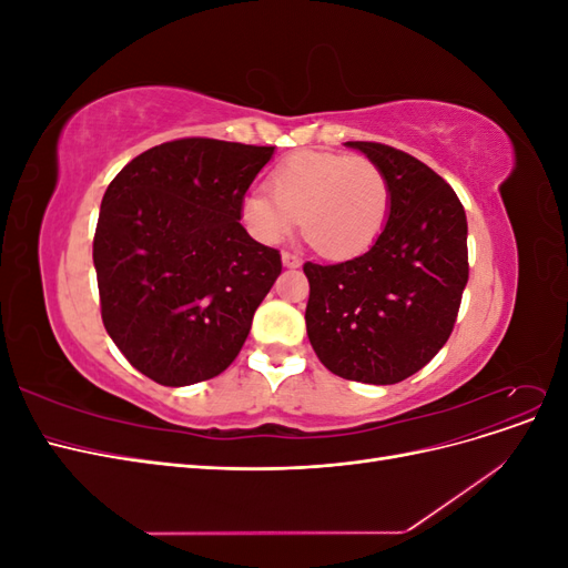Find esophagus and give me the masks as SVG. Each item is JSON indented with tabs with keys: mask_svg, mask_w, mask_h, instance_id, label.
Segmentation results:
<instances>
[{
	"mask_svg": "<svg viewBox=\"0 0 568 568\" xmlns=\"http://www.w3.org/2000/svg\"><path fill=\"white\" fill-rule=\"evenodd\" d=\"M301 263H303V261H301V257H298L296 253H288V251L282 253V265H284V267H301Z\"/></svg>",
	"mask_w": 568,
	"mask_h": 568,
	"instance_id": "esophagus-1",
	"label": "esophagus"
}]
</instances>
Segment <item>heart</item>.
Here are the masks:
<instances>
[{
	"label": "heart",
	"mask_w": 568,
	"mask_h": 568,
	"mask_svg": "<svg viewBox=\"0 0 568 568\" xmlns=\"http://www.w3.org/2000/svg\"><path fill=\"white\" fill-rule=\"evenodd\" d=\"M270 192L244 196L248 232L263 244H280L298 220L305 242L326 257L367 251L390 211L388 178L363 156L301 151L274 168Z\"/></svg>",
	"instance_id": "b5f03b06"
}]
</instances>
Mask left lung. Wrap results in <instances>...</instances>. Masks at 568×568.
<instances>
[{
	"mask_svg": "<svg viewBox=\"0 0 568 568\" xmlns=\"http://www.w3.org/2000/svg\"><path fill=\"white\" fill-rule=\"evenodd\" d=\"M346 146L379 165L390 211L372 248L336 265L305 263V329L322 365L388 386L419 372L450 338L469 280L467 215L440 175L376 142Z\"/></svg>",
	"mask_w": 568,
	"mask_h": 568,
	"instance_id": "1",
	"label": "left lung"
}]
</instances>
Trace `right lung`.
<instances>
[{"label": "right lung", "instance_id": "right-lung-1", "mask_svg": "<svg viewBox=\"0 0 568 568\" xmlns=\"http://www.w3.org/2000/svg\"><path fill=\"white\" fill-rule=\"evenodd\" d=\"M272 153L189 136L140 153L109 184L92 253L101 320L156 384L192 386L225 372L280 277V251L239 222Z\"/></svg>", "mask_w": 568, "mask_h": 568}]
</instances>
